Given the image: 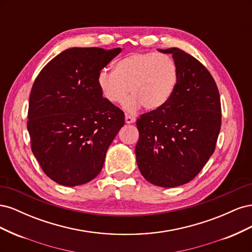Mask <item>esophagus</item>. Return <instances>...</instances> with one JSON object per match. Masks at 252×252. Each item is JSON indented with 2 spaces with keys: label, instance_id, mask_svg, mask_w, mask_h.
<instances>
[{
  "label": "esophagus",
  "instance_id": "1",
  "mask_svg": "<svg viewBox=\"0 0 252 252\" xmlns=\"http://www.w3.org/2000/svg\"><path fill=\"white\" fill-rule=\"evenodd\" d=\"M125 122H126V124H132L135 122V118L132 117V116H126L125 117Z\"/></svg>",
  "mask_w": 252,
  "mask_h": 252
}]
</instances>
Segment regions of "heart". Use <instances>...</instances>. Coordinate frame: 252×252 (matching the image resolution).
<instances>
[{
  "label": "heart",
  "instance_id": "heart-1",
  "mask_svg": "<svg viewBox=\"0 0 252 252\" xmlns=\"http://www.w3.org/2000/svg\"><path fill=\"white\" fill-rule=\"evenodd\" d=\"M178 79L179 68L171 57L136 52L118 61L113 71L98 72L97 85L111 104H121L130 91L124 109L133 112L142 104L149 110L161 108L172 96Z\"/></svg>",
  "mask_w": 252,
  "mask_h": 252
}]
</instances>
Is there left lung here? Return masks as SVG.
Here are the masks:
<instances>
[{"label":"left lung","mask_w":252,"mask_h":252,"mask_svg":"<svg viewBox=\"0 0 252 252\" xmlns=\"http://www.w3.org/2000/svg\"><path fill=\"white\" fill-rule=\"evenodd\" d=\"M171 53L179 68L177 87L161 108L136 121V164L151 184L171 188L190 182L208 162L220 129L217 84L199 61L179 48Z\"/></svg>","instance_id":"obj_1"}]
</instances>
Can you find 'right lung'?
I'll list each match as a JSON object with an SVG mask.
<instances>
[{
	"label": "right lung",
	"mask_w": 252,
	"mask_h": 252,
	"mask_svg": "<svg viewBox=\"0 0 252 252\" xmlns=\"http://www.w3.org/2000/svg\"><path fill=\"white\" fill-rule=\"evenodd\" d=\"M122 51L72 47L37 75L29 97L27 129L43 171L73 187L101 172L106 152L124 126V112L103 97L97 74Z\"/></svg>",
	"instance_id": "1"
}]
</instances>
